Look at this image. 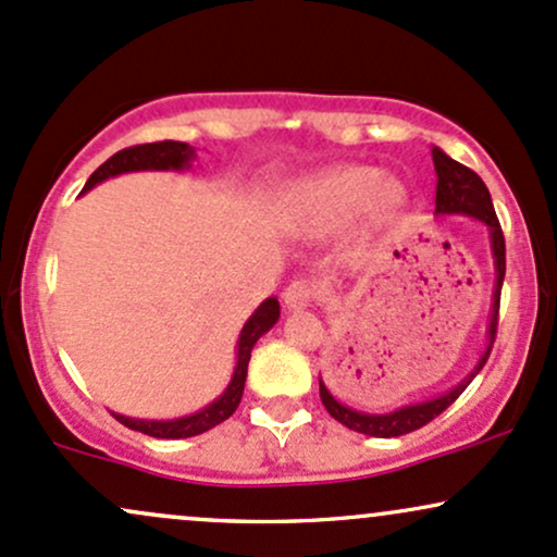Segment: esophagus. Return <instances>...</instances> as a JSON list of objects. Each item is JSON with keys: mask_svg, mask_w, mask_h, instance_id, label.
<instances>
[{"mask_svg": "<svg viewBox=\"0 0 557 557\" xmlns=\"http://www.w3.org/2000/svg\"><path fill=\"white\" fill-rule=\"evenodd\" d=\"M317 293V285L311 283V280H293V283L285 287L283 300L287 309H306V306L314 304Z\"/></svg>", "mask_w": 557, "mask_h": 557, "instance_id": "1", "label": "esophagus"}]
</instances>
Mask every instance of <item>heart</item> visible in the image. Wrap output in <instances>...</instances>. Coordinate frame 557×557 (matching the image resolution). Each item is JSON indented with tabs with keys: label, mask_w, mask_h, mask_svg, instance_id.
Returning <instances> with one entry per match:
<instances>
[{
	"label": "heart",
	"mask_w": 557,
	"mask_h": 557,
	"mask_svg": "<svg viewBox=\"0 0 557 557\" xmlns=\"http://www.w3.org/2000/svg\"><path fill=\"white\" fill-rule=\"evenodd\" d=\"M406 201V188L395 177H382L380 170L345 164L306 177L287 201L290 225L300 235H327L348 225L361 212L376 220L389 216Z\"/></svg>",
	"instance_id": "heart-1"
}]
</instances>
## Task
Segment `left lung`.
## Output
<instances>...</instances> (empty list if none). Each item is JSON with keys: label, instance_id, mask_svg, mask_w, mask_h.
Instances as JSON below:
<instances>
[{"label": "left lung", "instance_id": "obj_1", "mask_svg": "<svg viewBox=\"0 0 557 557\" xmlns=\"http://www.w3.org/2000/svg\"><path fill=\"white\" fill-rule=\"evenodd\" d=\"M432 162L434 172H437V196H434V214H466L471 220L482 222L490 233V248L492 259H495V290H492V311H490V327H487V348L479 356L476 367L458 382L456 387H450L447 393L437 395V398L421 400V403H408V406L395 408L389 413H363L356 408L343 406L335 395L330 393L327 385L319 376V398H322L324 408L330 411L332 419H337L348 430L369 434V437H400L413 430H421L424 424H430L434 417L445 411L458 395L469 387V382L482 372V367L490 359L492 343L497 335V311H500V290H503V277H505V238L500 222H497L495 207H492V196L487 185L482 183V177L474 170L463 168L461 162L450 159L443 149L434 146L432 149Z\"/></svg>", "mask_w": 557, "mask_h": 557}]
</instances>
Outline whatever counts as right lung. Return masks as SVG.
Masks as SVG:
<instances>
[{"instance_id": "obj_1", "label": "right lung", "mask_w": 557, "mask_h": 557, "mask_svg": "<svg viewBox=\"0 0 557 557\" xmlns=\"http://www.w3.org/2000/svg\"><path fill=\"white\" fill-rule=\"evenodd\" d=\"M196 159L194 146L183 144V140H157V144H140L131 146V149L117 151V154L107 159L99 170L88 177L86 188L91 190L94 185L110 181V177L123 175V172H144V170H190V162ZM280 319V300L267 298L261 300V306L248 317V322L243 324L240 337H238V361H235V372L225 393L220 398L203 406L201 411L190 413V417L181 419H168V421H154V419H131L123 417V413H114L112 417L125 424L127 430H136L149 434V437L159 440H183V437H196V434L209 432L212 426L222 424V421L230 419L238 408L243 398V387H246V374H248V361H251L253 345L264 332H270Z\"/></svg>"}]
</instances>
